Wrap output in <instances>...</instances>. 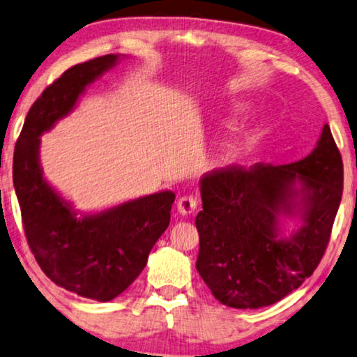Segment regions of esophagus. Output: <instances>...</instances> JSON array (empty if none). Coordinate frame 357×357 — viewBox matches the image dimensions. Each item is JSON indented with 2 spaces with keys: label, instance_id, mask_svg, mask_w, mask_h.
I'll return each instance as SVG.
<instances>
[{
  "label": "esophagus",
  "instance_id": "obj_1",
  "mask_svg": "<svg viewBox=\"0 0 357 357\" xmlns=\"http://www.w3.org/2000/svg\"><path fill=\"white\" fill-rule=\"evenodd\" d=\"M196 206H198V199L193 195H183L177 203V211L182 215H190L195 213Z\"/></svg>",
  "mask_w": 357,
  "mask_h": 357
}]
</instances>
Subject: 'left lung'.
<instances>
[{
  "label": "left lung",
  "instance_id": "obj_1",
  "mask_svg": "<svg viewBox=\"0 0 357 357\" xmlns=\"http://www.w3.org/2000/svg\"><path fill=\"white\" fill-rule=\"evenodd\" d=\"M199 191L196 271L225 306L266 307L301 287L322 259L342 201V154L325 123L301 161L214 169ZM285 216L300 220L288 236Z\"/></svg>",
  "mask_w": 357,
  "mask_h": 357
}]
</instances>
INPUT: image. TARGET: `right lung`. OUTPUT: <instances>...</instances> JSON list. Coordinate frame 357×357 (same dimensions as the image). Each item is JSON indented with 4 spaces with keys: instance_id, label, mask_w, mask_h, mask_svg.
I'll use <instances>...</instances> for the list:
<instances>
[{
    "instance_id": "add662e5",
    "label": "right lung",
    "mask_w": 357,
    "mask_h": 357,
    "mask_svg": "<svg viewBox=\"0 0 357 357\" xmlns=\"http://www.w3.org/2000/svg\"><path fill=\"white\" fill-rule=\"evenodd\" d=\"M126 56L107 54L67 69L25 117L14 149L13 180L29 246L56 285L111 301L132 285L170 222L175 193L126 201L100 213H77L43 177L40 137L69 116L86 86Z\"/></svg>"
}]
</instances>
